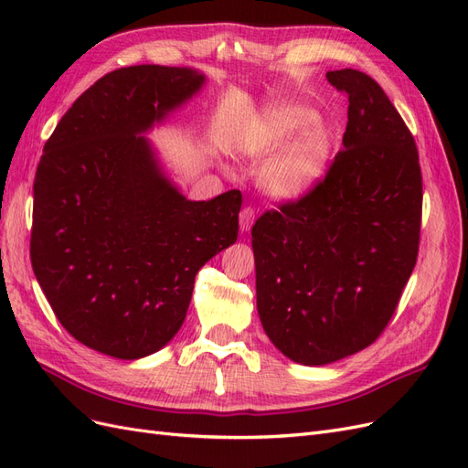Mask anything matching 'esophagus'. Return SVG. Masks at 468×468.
<instances>
[{"mask_svg":"<svg viewBox=\"0 0 468 468\" xmlns=\"http://www.w3.org/2000/svg\"><path fill=\"white\" fill-rule=\"evenodd\" d=\"M253 220H256V210L251 207H244L239 210V230L242 232H250V229L253 226Z\"/></svg>","mask_w":468,"mask_h":468,"instance_id":"34e87169","label":"esophagus"}]
</instances>
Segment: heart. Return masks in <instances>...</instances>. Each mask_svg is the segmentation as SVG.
I'll return each instance as SVG.
<instances>
[{
	"mask_svg": "<svg viewBox=\"0 0 468 468\" xmlns=\"http://www.w3.org/2000/svg\"><path fill=\"white\" fill-rule=\"evenodd\" d=\"M332 138L316 112L301 103H275L251 126L244 150L261 169L263 189L281 201L314 187L330 158Z\"/></svg>",
	"mask_w": 468,
	"mask_h": 468,
	"instance_id": "b5f03b06",
	"label": "heart"
}]
</instances>
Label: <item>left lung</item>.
Segmentation results:
<instances>
[{"mask_svg": "<svg viewBox=\"0 0 468 468\" xmlns=\"http://www.w3.org/2000/svg\"><path fill=\"white\" fill-rule=\"evenodd\" d=\"M325 78L347 93L344 146L313 189L251 229L261 325L301 365L369 347L399 306L420 248L412 133L371 76L346 68Z\"/></svg>", "mask_w": 468, "mask_h": 468, "instance_id": "1", "label": "left lung"}]
</instances>
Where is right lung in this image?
<instances>
[{"label":"right lung","mask_w":468,"mask_h":468,"mask_svg":"<svg viewBox=\"0 0 468 468\" xmlns=\"http://www.w3.org/2000/svg\"><path fill=\"white\" fill-rule=\"evenodd\" d=\"M193 68L129 66L83 91L35 176L31 263L58 322L117 359L152 356L187 316L195 275L238 238L242 193H179L143 136L203 88Z\"/></svg>","instance_id":"1"}]
</instances>
